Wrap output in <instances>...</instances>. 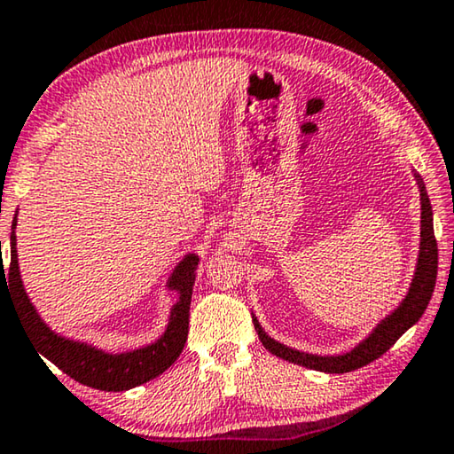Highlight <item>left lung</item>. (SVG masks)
<instances>
[{"label": "left lung", "instance_id": "8db88e82", "mask_svg": "<svg viewBox=\"0 0 454 454\" xmlns=\"http://www.w3.org/2000/svg\"><path fill=\"white\" fill-rule=\"evenodd\" d=\"M418 184L419 192H422V241H419L416 276H413L410 293H407L403 303L399 305L389 317H385V321H380L363 344H358L354 350L344 354V356H315V354L293 350V348H286L278 344V341H274L272 338H268L266 333L262 332L258 321L254 319L255 332H258L260 341L264 344L268 352H272L274 356H278L282 360H288V363L307 366V369L313 371L336 374L350 372L372 363V360H377L379 356H383V354L389 350V348L395 344V341L402 338L419 317H422L426 307H428L432 299V293H434L438 270V246L434 238V225H432V207L428 194H426L422 180L418 178Z\"/></svg>", "mask_w": 454, "mask_h": 454}]
</instances>
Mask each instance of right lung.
Instances as JSON below:
<instances>
[{
    "mask_svg": "<svg viewBox=\"0 0 454 454\" xmlns=\"http://www.w3.org/2000/svg\"><path fill=\"white\" fill-rule=\"evenodd\" d=\"M12 229H16V219L12 223ZM196 266H199V255L190 254L180 262L174 276L169 278V288L178 291L180 301L172 309L166 333L155 344L124 354H106L94 346L82 344V341L61 338L44 325V321L38 317L32 307L28 294L24 293L22 280H20L14 231L10 238V264L4 268L2 260L0 266V293L2 286L8 288V294L18 307L20 319L35 341L36 354L51 360L57 369L69 374L77 383L100 391H127L160 377L178 360L188 338V315Z\"/></svg>",
    "mask_w": 454,
    "mask_h": 454,
    "instance_id": "obj_1",
    "label": "right lung"
}]
</instances>
